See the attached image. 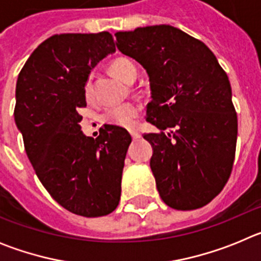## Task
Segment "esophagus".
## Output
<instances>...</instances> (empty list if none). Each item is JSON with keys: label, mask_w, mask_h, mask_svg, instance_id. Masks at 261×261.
Returning a JSON list of instances; mask_svg holds the SVG:
<instances>
[{"label": "esophagus", "mask_w": 261, "mask_h": 261, "mask_svg": "<svg viewBox=\"0 0 261 261\" xmlns=\"http://www.w3.org/2000/svg\"><path fill=\"white\" fill-rule=\"evenodd\" d=\"M129 133H130V136H132L133 140H137V138H140V133H138L136 129H129Z\"/></svg>", "instance_id": "1"}]
</instances>
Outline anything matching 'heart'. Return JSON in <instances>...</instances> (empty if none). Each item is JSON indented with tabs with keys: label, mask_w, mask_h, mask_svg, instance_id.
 I'll return each instance as SVG.
<instances>
[{
	"label": "heart",
	"mask_w": 261,
	"mask_h": 261,
	"mask_svg": "<svg viewBox=\"0 0 261 261\" xmlns=\"http://www.w3.org/2000/svg\"><path fill=\"white\" fill-rule=\"evenodd\" d=\"M110 71L115 77L124 82H128V84L133 82L136 74H137L135 64L125 57H117V59L112 60L110 64ZM85 98L87 100L93 98V89H91L90 81H86V84H85ZM138 115H140V106L137 103L128 102L108 108L105 112V120L112 125L129 128L135 124Z\"/></svg>",
	"instance_id": "b5f03b06"
}]
</instances>
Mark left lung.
Listing matches in <instances>:
<instances>
[{
  "mask_svg": "<svg viewBox=\"0 0 261 261\" xmlns=\"http://www.w3.org/2000/svg\"><path fill=\"white\" fill-rule=\"evenodd\" d=\"M119 50L146 69L151 102L144 135L161 199L192 211L209 204L229 180L238 135L231 86L211 49L168 24L116 32ZM166 128L171 133L165 134Z\"/></svg>",
  "mask_w": 261,
  "mask_h": 261,
  "instance_id": "left-lung-1",
  "label": "left lung"
}]
</instances>
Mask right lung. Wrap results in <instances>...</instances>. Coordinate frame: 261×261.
Wrapping results in <instances>:
<instances>
[{
    "label": "right lung",
    "instance_id": "add662e5",
    "mask_svg": "<svg viewBox=\"0 0 261 261\" xmlns=\"http://www.w3.org/2000/svg\"><path fill=\"white\" fill-rule=\"evenodd\" d=\"M116 50L110 32L60 34L44 40L20 70L14 119L39 180L62 208L84 217L114 212L132 137L105 125L94 140L81 130L85 84Z\"/></svg>",
    "mask_w": 261,
    "mask_h": 261
}]
</instances>
